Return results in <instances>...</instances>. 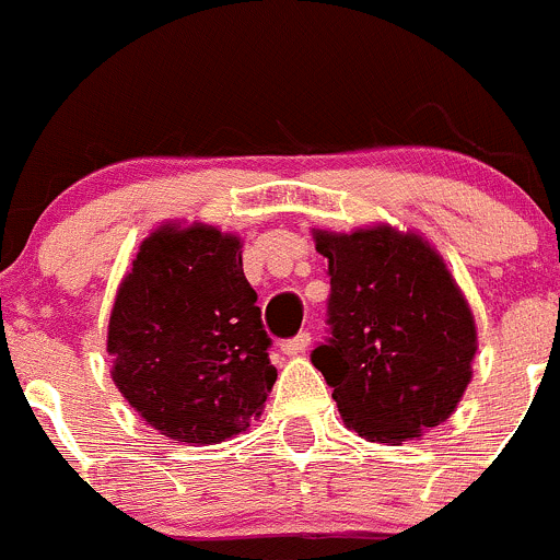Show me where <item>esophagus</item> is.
<instances>
[{
	"label": "esophagus",
	"instance_id": "esophagus-1",
	"mask_svg": "<svg viewBox=\"0 0 560 560\" xmlns=\"http://www.w3.org/2000/svg\"><path fill=\"white\" fill-rule=\"evenodd\" d=\"M310 348V335L307 331H302V335H296L293 337V340H285L280 346V351L285 353V357H302L304 351H307Z\"/></svg>",
	"mask_w": 560,
	"mask_h": 560
}]
</instances>
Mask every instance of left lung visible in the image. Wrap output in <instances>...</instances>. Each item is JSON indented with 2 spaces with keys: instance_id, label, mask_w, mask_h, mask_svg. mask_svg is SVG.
Masks as SVG:
<instances>
[{
  "instance_id": "1",
  "label": "left lung",
  "mask_w": 560,
  "mask_h": 560,
  "mask_svg": "<svg viewBox=\"0 0 560 560\" xmlns=\"http://www.w3.org/2000/svg\"><path fill=\"white\" fill-rule=\"evenodd\" d=\"M329 261V342L313 364L348 430L400 446L455 413L470 384L476 320L441 253L389 223L313 229Z\"/></svg>"
}]
</instances>
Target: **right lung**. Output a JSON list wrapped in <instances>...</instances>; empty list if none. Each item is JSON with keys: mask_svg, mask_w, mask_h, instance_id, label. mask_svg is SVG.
Here are the masks:
<instances>
[{"mask_svg": "<svg viewBox=\"0 0 560 560\" xmlns=\"http://www.w3.org/2000/svg\"><path fill=\"white\" fill-rule=\"evenodd\" d=\"M242 240L176 220L138 247L116 288L105 351L132 411L176 444L234 439L264 411L278 370Z\"/></svg>", "mask_w": 560, "mask_h": 560, "instance_id": "obj_1", "label": "right lung"}]
</instances>
